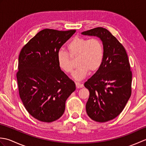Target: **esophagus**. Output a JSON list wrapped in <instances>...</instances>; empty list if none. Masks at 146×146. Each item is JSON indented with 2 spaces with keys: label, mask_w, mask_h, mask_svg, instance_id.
Listing matches in <instances>:
<instances>
[{
  "label": "esophagus",
  "mask_w": 146,
  "mask_h": 146,
  "mask_svg": "<svg viewBox=\"0 0 146 146\" xmlns=\"http://www.w3.org/2000/svg\"><path fill=\"white\" fill-rule=\"evenodd\" d=\"M75 85L77 88H83V85L82 84V83H80L79 82H76L75 83Z\"/></svg>",
  "instance_id": "obj_1"
}]
</instances>
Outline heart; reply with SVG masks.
<instances>
[{"label": "heart", "mask_w": 146, "mask_h": 146, "mask_svg": "<svg viewBox=\"0 0 146 146\" xmlns=\"http://www.w3.org/2000/svg\"><path fill=\"white\" fill-rule=\"evenodd\" d=\"M70 55L66 52L60 51L57 54L59 66L65 73H71L75 65L73 60L76 59L78 66L73 77L81 80L88 75L89 71L95 73L101 67L104 58V49L102 41L97 38L87 39L76 36L67 46Z\"/></svg>", "instance_id": "heart-1"}]
</instances>
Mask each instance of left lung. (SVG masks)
Here are the masks:
<instances>
[{
    "label": "left lung",
    "instance_id": "8db88e82",
    "mask_svg": "<svg viewBox=\"0 0 146 146\" xmlns=\"http://www.w3.org/2000/svg\"><path fill=\"white\" fill-rule=\"evenodd\" d=\"M96 36L104 45L101 67L85 83L90 92L86 102L88 115L96 122H105L122 112L132 94V71L123 45L110 31L98 27L82 33Z\"/></svg>",
    "mask_w": 146,
    "mask_h": 146
}]
</instances>
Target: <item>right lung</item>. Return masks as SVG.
Wrapping results in <instances>:
<instances>
[{
    "label": "right lung",
    "instance_id": "obj_1",
    "mask_svg": "<svg viewBox=\"0 0 146 146\" xmlns=\"http://www.w3.org/2000/svg\"><path fill=\"white\" fill-rule=\"evenodd\" d=\"M76 30L44 29L31 39L19 56V93L26 109L36 119L52 122L62 116L75 83L61 70L57 54Z\"/></svg>",
    "mask_w": 146,
    "mask_h": 146
}]
</instances>
